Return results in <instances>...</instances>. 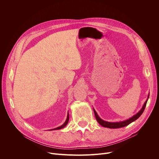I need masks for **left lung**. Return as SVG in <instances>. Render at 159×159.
Listing matches in <instances>:
<instances>
[{
	"mask_svg": "<svg viewBox=\"0 0 159 159\" xmlns=\"http://www.w3.org/2000/svg\"><path fill=\"white\" fill-rule=\"evenodd\" d=\"M148 100V99H147ZM147 100L146 101V102H145L143 107L142 108V109L137 113V115H134L132 118H129V120H127L126 121H121V122H116V123H111V122H107V121H105L102 120H101L99 116L98 115L97 112H96V111L94 109V115L96 116V118L98 121V122L103 127H106V128H122V127H125L128 126V125H129L131 123L133 122L134 121L137 120L142 115V113L143 112L145 108L146 107V104L147 102Z\"/></svg>",
	"mask_w": 159,
	"mask_h": 159,
	"instance_id": "obj_1",
	"label": "left lung"
}]
</instances>
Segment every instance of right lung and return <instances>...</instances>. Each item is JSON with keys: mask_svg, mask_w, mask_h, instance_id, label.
Listing matches in <instances>:
<instances>
[{"mask_svg": "<svg viewBox=\"0 0 159 159\" xmlns=\"http://www.w3.org/2000/svg\"><path fill=\"white\" fill-rule=\"evenodd\" d=\"M69 113H68L66 120L65 122L64 123V124H63L61 126H59V127H58V128H55V129H61V128H64V127L67 125L68 122H69ZM52 130H53V129H52Z\"/></svg>", "mask_w": 159, "mask_h": 159, "instance_id": "right-lung-1", "label": "right lung"}]
</instances>
